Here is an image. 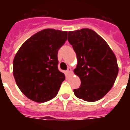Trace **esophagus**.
Instances as JSON below:
<instances>
[{
  "label": "esophagus",
  "mask_w": 130,
  "mask_h": 130,
  "mask_svg": "<svg viewBox=\"0 0 130 130\" xmlns=\"http://www.w3.org/2000/svg\"><path fill=\"white\" fill-rule=\"evenodd\" d=\"M67 73H68V74H70V73H72V71H71V67H69V68H68V69H67Z\"/></svg>",
  "instance_id": "1"
}]
</instances>
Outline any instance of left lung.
<instances>
[{"instance_id":"left-lung-1","label":"left lung","mask_w":130,"mask_h":130,"mask_svg":"<svg viewBox=\"0 0 130 130\" xmlns=\"http://www.w3.org/2000/svg\"><path fill=\"white\" fill-rule=\"evenodd\" d=\"M68 41L76 53L74 73L81 80L74 89L78 99L94 102L107 94L117 78V59L108 44L92 29L84 28L68 32Z\"/></svg>"}]
</instances>
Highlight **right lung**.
<instances>
[{
	"mask_svg": "<svg viewBox=\"0 0 130 130\" xmlns=\"http://www.w3.org/2000/svg\"><path fill=\"white\" fill-rule=\"evenodd\" d=\"M67 31L45 29L21 45L13 60V76L25 96L46 102L57 96L65 74L58 69L57 54L67 40Z\"/></svg>",
	"mask_w": 130,
	"mask_h": 130,
	"instance_id": "add662e5",
	"label": "right lung"
}]
</instances>
